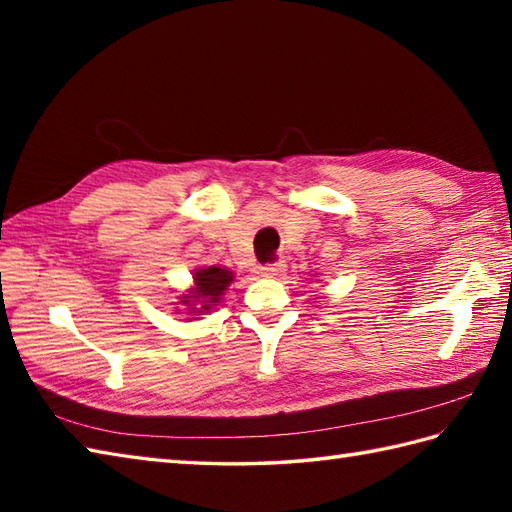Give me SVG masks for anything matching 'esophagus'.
<instances>
[{"label": "esophagus", "mask_w": 512, "mask_h": 512, "mask_svg": "<svg viewBox=\"0 0 512 512\" xmlns=\"http://www.w3.org/2000/svg\"><path fill=\"white\" fill-rule=\"evenodd\" d=\"M284 273H286V262H284V259H279V262L262 266V275L264 277H279V275H284Z\"/></svg>", "instance_id": "1"}]
</instances>
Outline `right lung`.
Instances as JSON below:
<instances>
[{
  "mask_svg": "<svg viewBox=\"0 0 512 512\" xmlns=\"http://www.w3.org/2000/svg\"><path fill=\"white\" fill-rule=\"evenodd\" d=\"M193 279H195L193 295L191 297H180L182 303H184V306H189L191 299H202V308L200 310H209L211 306H215L217 301H220L222 292L233 281V273H231V270H226V268L209 266V268L195 270Z\"/></svg>",
  "mask_w": 512,
  "mask_h": 512,
  "instance_id": "right-lung-1",
  "label": "right lung"
}]
</instances>
